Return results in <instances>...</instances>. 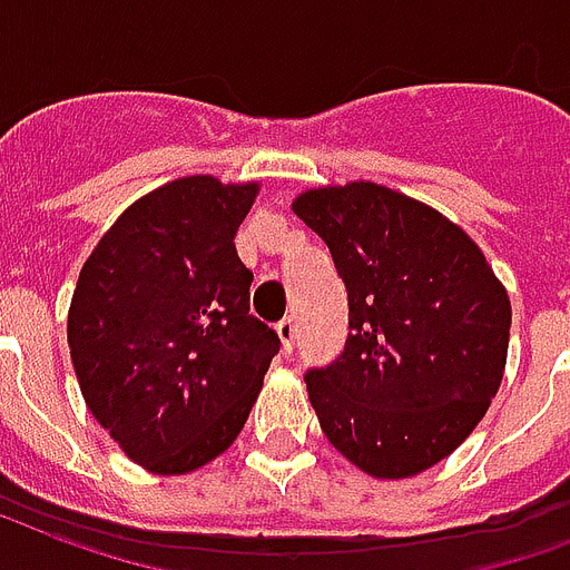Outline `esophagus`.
Here are the masks:
<instances>
[{"label":"esophagus","mask_w":570,"mask_h":570,"mask_svg":"<svg viewBox=\"0 0 570 570\" xmlns=\"http://www.w3.org/2000/svg\"><path fill=\"white\" fill-rule=\"evenodd\" d=\"M276 333L282 338V351L291 354L294 351V342H297V321L294 317H282L279 324H276Z\"/></svg>","instance_id":"esophagus-1"}]
</instances>
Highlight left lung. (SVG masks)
<instances>
[{
	"label": "left lung",
	"instance_id": "obj_1",
	"mask_svg": "<svg viewBox=\"0 0 570 570\" xmlns=\"http://www.w3.org/2000/svg\"><path fill=\"white\" fill-rule=\"evenodd\" d=\"M294 214L347 291L345 351L306 372L321 431L363 473H422L500 390L509 294L464 228L381 184L308 189Z\"/></svg>",
	"mask_w": 570,
	"mask_h": 570
}]
</instances>
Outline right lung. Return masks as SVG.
Here are the masks:
<instances>
[{
	"instance_id": "obj_1",
	"label": "right lung",
	"mask_w": 570,
	"mask_h": 570,
	"mask_svg": "<svg viewBox=\"0 0 570 570\" xmlns=\"http://www.w3.org/2000/svg\"><path fill=\"white\" fill-rule=\"evenodd\" d=\"M258 184L178 178L118 216L79 271L70 360L88 410L136 464L193 473L244 431L279 335L249 315L235 235Z\"/></svg>"
}]
</instances>
